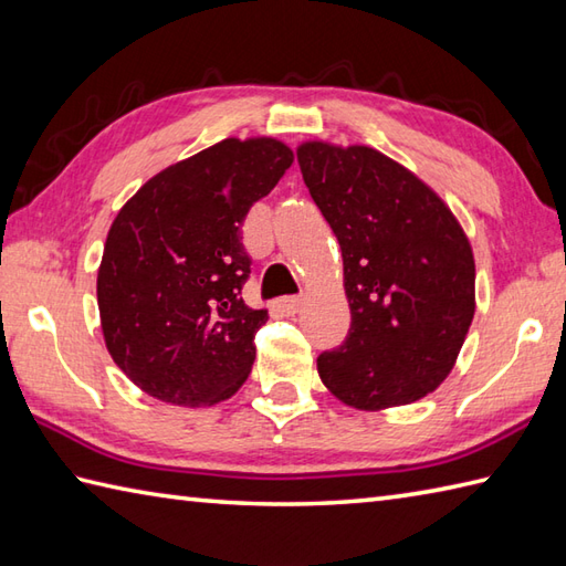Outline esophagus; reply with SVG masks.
<instances>
[{"label": "esophagus", "mask_w": 566, "mask_h": 566, "mask_svg": "<svg viewBox=\"0 0 566 566\" xmlns=\"http://www.w3.org/2000/svg\"><path fill=\"white\" fill-rule=\"evenodd\" d=\"M302 304H304V296H284L274 306H276V311H282L284 316H292L298 308H302Z\"/></svg>", "instance_id": "obj_1"}]
</instances>
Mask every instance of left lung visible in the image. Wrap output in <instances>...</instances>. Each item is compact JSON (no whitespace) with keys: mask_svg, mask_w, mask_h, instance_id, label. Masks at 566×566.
<instances>
[{"mask_svg":"<svg viewBox=\"0 0 566 566\" xmlns=\"http://www.w3.org/2000/svg\"><path fill=\"white\" fill-rule=\"evenodd\" d=\"M304 182L343 252L350 333L318 377L359 411L406 406L448 379L474 318V255L448 203L369 146L306 140Z\"/></svg>","mask_w":566,"mask_h":566,"instance_id":"left-lung-1","label":"left lung"}]
</instances>
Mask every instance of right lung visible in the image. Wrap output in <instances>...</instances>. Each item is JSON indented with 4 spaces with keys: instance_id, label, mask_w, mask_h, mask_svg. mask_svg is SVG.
Listing matches in <instances>:
<instances>
[{
    "instance_id": "add662e5",
    "label": "right lung",
    "mask_w": 566,
    "mask_h": 566,
    "mask_svg": "<svg viewBox=\"0 0 566 566\" xmlns=\"http://www.w3.org/2000/svg\"><path fill=\"white\" fill-rule=\"evenodd\" d=\"M294 163L286 143L226 138L150 177L109 228L97 272L106 350L140 391L213 406L243 387L268 311L240 292L250 207Z\"/></svg>"
}]
</instances>
